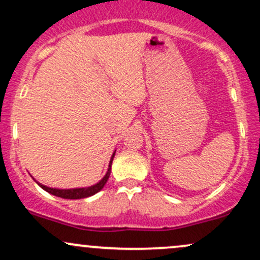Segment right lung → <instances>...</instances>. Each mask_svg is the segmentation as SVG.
<instances>
[{"label":"right lung","mask_w":260,"mask_h":260,"mask_svg":"<svg viewBox=\"0 0 260 260\" xmlns=\"http://www.w3.org/2000/svg\"><path fill=\"white\" fill-rule=\"evenodd\" d=\"M113 156H115V153L112 154L111 160H110L109 169H107L106 175L104 176L103 180H101L100 182H98V183L94 184V186L84 187V188H72V189H58V188H50V187L44 186V184L39 183L38 181H37V183L41 188H43V189L46 190V192L51 193V194L56 196V197H59V198H64V199L88 198V197H91V196H94L95 193L100 192V190L104 188V186H105V184H106V182H107V180H109V177H110V174H111V165H112Z\"/></svg>","instance_id":"obj_1"}]
</instances>
